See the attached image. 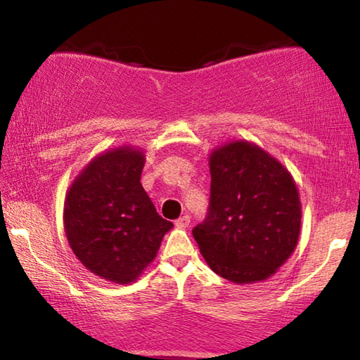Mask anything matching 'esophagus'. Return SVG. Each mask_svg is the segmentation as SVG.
Listing matches in <instances>:
<instances>
[{"label": "esophagus", "mask_w": 360, "mask_h": 360, "mask_svg": "<svg viewBox=\"0 0 360 360\" xmlns=\"http://www.w3.org/2000/svg\"><path fill=\"white\" fill-rule=\"evenodd\" d=\"M175 226H176V228H180V229H186L190 226V216L188 214L181 216V218L175 221Z\"/></svg>", "instance_id": "esophagus-1"}]
</instances>
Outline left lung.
I'll list each match as a JSON object with an SVG mask.
<instances>
[{"label":"left lung","mask_w":360,"mask_h":360,"mask_svg":"<svg viewBox=\"0 0 360 360\" xmlns=\"http://www.w3.org/2000/svg\"><path fill=\"white\" fill-rule=\"evenodd\" d=\"M208 164L210 213L193 229L200 252L229 282H264L298 245V186L282 162L245 139L214 147Z\"/></svg>","instance_id":"obj_1"}]
</instances>
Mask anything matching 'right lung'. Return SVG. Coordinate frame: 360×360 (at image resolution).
<instances>
[{"label":"right lung","mask_w":360,"mask_h":360,"mask_svg":"<svg viewBox=\"0 0 360 360\" xmlns=\"http://www.w3.org/2000/svg\"><path fill=\"white\" fill-rule=\"evenodd\" d=\"M146 154L122 144L93 157L68 186L63 229L75 257L108 282H136L174 228L159 216L141 174Z\"/></svg>","instance_id":"right-lung-1"}]
</instances>
